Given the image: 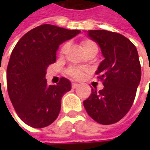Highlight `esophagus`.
Here are the masks:
<instances>
[{
    "label": "esophagus",
    "mask_w": 150,
    "mask_h": 150,
    "mask_svg": "<svg viewBox=\"0 0 150 150\" xmlns=\"http://www.w3.org/2000/svg\"><path fill=\"white\" fill-rule=\"evenodd\" d=\"M78 86H79V84L76 83H72V88L73 89H75V88H77Z\"/></svg>",
    "instance_id": "1"
}]
</instances>
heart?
Masks as SVG:
<instances>
[{
	"label": "heart",
	"mask_w": 150,
	"mask_h": 150,
	"mask_svg": "<svg viewBox=\"0 0 150 150\" xmlns=\"http://www.w3.org/2000/svg\"><path fill=\"white\" fill-rule=\"evenodd\" d=\"M81 47L83 51V52H89L92 50H98V46L97 44L91 41V40H84L81 42ZM68 48V43H65L62 49H61V53L62 54H64L67 52V50ZM67 74L69 76H71L72 78H75V79H81V78L83 77V71L80 68L78 67H70L68 69H67Z\"/></svg>",
	"instance_id": "obj_1"
}]
</instances>
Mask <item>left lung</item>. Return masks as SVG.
<instances>
[{"mask_svg":"<svg viewBox=\"0 0 150 150\" xmlns=\"http://www.w3.org/2000/svg\"><path fill=\"white\" fill-rule=\"evenodd\" d=\"M100 47L104 59L96 71L104 88L83 101L91 118L98 124L117 123L129 112L141 79V67L135 46L124 36L105 30L85 31Z\"/></svg>","mask_w":150,"mask_h":150,"instance_id":"8db88e82","label":"left lung"}]
</instances>
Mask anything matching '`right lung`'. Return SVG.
<instances>
[{
  "label": "right lung",
  "instance_id": "1",
  "mask_svg": "<svg viewBox=\"0 0 150 150\" xmlns=\"http://www.w3.org/2000/svg\"><path fill=\"white\" fill-rule=\"evenodd\" d=\"M80 32L44 24L26 33L16 45L6 70L7 91L16 112L27 125L41 129L57 118L71 82L62 78L57 85H47V69L56 62L61 44Z\"/></svg>",
  "mask_w": 150,
  "mask_h": 150
}]
</instances>
